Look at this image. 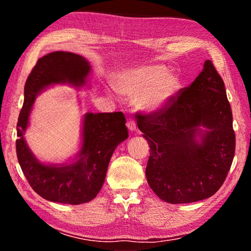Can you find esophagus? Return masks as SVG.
<instances>
[{"instance_id":"esophagus-1","label":"esophagus","mask_w":251,"mask_h":251,"mask_svg":"<svg viewBox=\"0 0 251 251\" xmlns=\"http://www.w3.org/2000/svg\"><path fill=\"white\" fill-rule=\"evenodd\" d=\"M126 125H127V127H128L129 130H131V131L136 130V123H135L134 120H131V118H129V120L127 121Z\"/></svg>"}]
</instances>
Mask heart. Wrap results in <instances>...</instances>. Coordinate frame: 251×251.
Returning <instances> with one entry per match:
<instances>
[{"label": "heart", "mask_w": 251, "mask_h": 251, "mask_svg": "<svg viewBox=\"0 0 251 251\" xmlns=\"http://www.w3.org/2000/svg\"><path fill=\"white\" fill-rule=\"evenodd\" d=\"M114 86L121 94L133 96V104L138 110L155 112L176 94L179 79L164 65H141L118 75Z\"/></svg>", "instance_id": "b5f03b06"}]
</instances>
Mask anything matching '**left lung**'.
I'll return each mask as SVG.
<instances>
[{
	"label": "left lung",
	"mask_w": 251,
	"mask_h": 251,
	"mask_svg": "<svg viewBox=\"0 0 251 251\" xmlns=\"http://www.w3.org/2000/svg\"><path fill=\"white\" fill-rule=\"evenodd\" d=\"M137 126L151 148L148 185L161 201H202L222 187L235 156L236 137L224 80L210 59L164 107L137 114Z\"/></svg>",
	"instance_id": "obj_1"
}]
</instances>
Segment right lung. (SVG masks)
Here are the masks:
<instances>
[{
  "label": "right lung",
  "instance_id": "1",
  "mask_svg": "<svg viewBox=\"0 0 251 251\" xmlns=\"http://www.w3.org/2000/svg\"><path fill=\"white\" fill-rule=\"evenodd\" d=\"M90 72V63L83 56L57 50L41 57L25 83L24 103L16 126V154L28 184L46 201L79 205L94 199L104 184L114 151L128 137L122 112L86 113L83 120L82 147L76 161L45 165L28 148L24 133L36 96L55 84L82 87Z\"/></svg>",
  "mask_w": 251,
  "mask_h": 251
}]
</instances>
